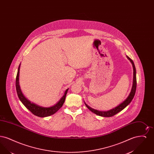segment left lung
I'll list each match as a JSON object with an SVG mask.
<instances>
[{
    "mask_svg": "<svg viewBox=\"0 0 154 154\" xmlns=\"http://www.w3.org/2000/svg\"><path fill=\"white\" fill-rule=\"evenodd\" d=\"M127 58L130 60V61L131 62L133 67V86H132V90L131 92L129 94V96L127 97V99L125 100L124 102L122 103L121 104H120L119 106H118L117 107L109 110V111H97V110L93 109L92 108H91L89 106H88L87 104H85L86 106L87 107L89 110L91 111L92 112L95 113L96 115L99 116H102L104 117H110L112 116H114V115H116V114L118 113L119 112H120L121 111L124 109L131 102L132 99L134 97V96L135 95L136 93V86H137V81H136V67L134 66V64L133 62L131 59L129 57H127Z\"/></svg>",
    "mask_w": 154,
    "mask_h": 154,
    "instance_id": "obj_1",
    "label": "left lung"
}]
</instances>
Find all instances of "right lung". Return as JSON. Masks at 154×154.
Returning <instances> with one entry per match:
<instances>
[{"label":"right lung","mask_w":154,"mask_h":154,"mask_svg":"<svg viewBox=\"0 0 154 154\" xmlns=\"http://www.w3.org/2000/svg\"><path fill=\"white\" fill-rule=\"evenodd\" d=\"M20 65H19L18 69V72L16 77V81H15V86H16V90L18 96L20 99V100L22 102L23 104L30 111L34 114L35 116L39 117H45L48 116H50L52 114H55L57 111H58L63 106V103L65 102V98H66V94L67 92V91L69 89H67L65 92L64 95L60 99V100L55 105L48 107H42L38 106H37L34 103L30 102L29 100H28L23 95L22 92L21 91V89L19 85V73H20Z\"/></svg>","instance_id":"1"}]
</instances>
